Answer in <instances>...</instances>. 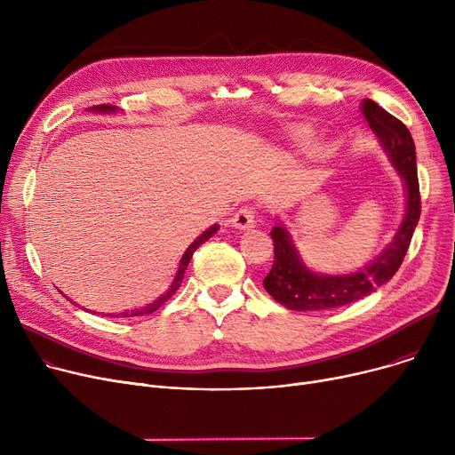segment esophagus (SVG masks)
Returning <instances> with one entry per match:
<instances>
[{
	"label": "esophagus",
	"mask_w": 455,
	"mask_h": 455,
	"mask_svg": "<svg viewBox=\"0 0 455 455\" xmlns=\"http://www.w3.org/2000/svg\"><path fill=\"white\" fill-rule=\"evenodd\" d=\"M230 223H232V227L242 228V230L254 227V208H251V206L240 208L232 215Z\"/></svg>",
	"instance_id": "34e87169"
}]
</instances>
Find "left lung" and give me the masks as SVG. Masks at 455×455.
I'll list each match as a JSON object with an SVG mask.
<instances>
[{
  "label": "left lung",
  "mask_w": 455,
  "mask_h": 455,
  "mask_svg": "<svg viewBox=\"0 0 455 455\" xmlns=\"http://www.w3.org/2000/svg\"><path fill=\"white\" fill-rule=\"evenodd\" d=\"M362 112L379 143L389 155L405 184V215L395 240L374 261L352 275H317L309 271L299 256L290 232L276 223L271 230L275 259L264 278L266 291L282 306L295 312H319L339 307L371 295L379 285L393 278L410 249L415 227L420 218V191L417 177V156L413 138L400 119L391 116L371 100H365Z\"/></svg>",
  "instance_id": "1"
}]
</instances>
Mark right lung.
<instances>
[{"mask_svg": "<svg viewBox=\"0 0 455 455\" xmlns=\"http://www.w3.org/2000/svg\"><path fill=\"white\" fill-rule=\"evenodd\" d=\"M90 110H95V112H116V107H112V105H98V107H92ZM218 228H220V225L210 227L208 230H204V232L197 237V240H196L194 243H191V245L186 249V252H184L182 258H180L179 271H177V275H175L173 283L170 285V290H167L164 295H160L155 302H151V304H148V306L136 307V309H131V312H122V314H117L116 317H140V315H149V314L156 312V309H158L164 302L170 300V299L173 297V293L179 290V285H180V282H182V278H184V273H186V267H188V264H189L191 256H194V252L208 240V237H212L215 232H218ZM93 314H95V312H93ZM107 315L110 317V314H107ZM112 317H114V315H112Z\"/></svg>", "mask_w": 455, "mask_h": 455, "instance_id": "right-lung-1", "label": "right lung"}]
</instances>
